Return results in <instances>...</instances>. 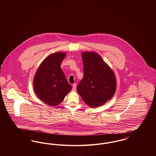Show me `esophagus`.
<instances>
[{"label":"esophagus","mask_w":156,"mask_h":156,"mask_svg":"<svg viewBox=\"0 0 156 156\" xmlns=\"http://www.w3.org/2000/svg\"><path fill=\"white\" fill-rule=\"evenodd\" d=\"M73 91H76V83L73 84Z\"/></svg>","instance_id":"esophagus-1"}]
</instances>
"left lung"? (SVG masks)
<instances>
[{"mask_svg":"<svg viewBox=\"0 0 156 156\" xmlns=\"http://www.w3.org/2000/svg\"><path fill=\"white\" fill-rule=\"evenodd\" d=\"M82 59L84 75L77 92L87 105L99 107L113 96L116 89L115 75L97 52L83 51Z\"/></svg>","mask_w":156,"mask_h":156,"instance_id":"left-lung-1","label":"left lung"}]
</instances>
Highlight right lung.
I'll return each mask as SVG.
<instances>
[{"label":"right lung","mask_w":156,"mask_h":156,"mask_svg":"<svg viewBox=\"0 0 156 156\" xmlns=\"http://www.w3.org/2000/svg\"><path fill=\"white\" fill-rule=\"evenodd\" d=\"M66 52H56L45 58L33 79V88L37 97L45 104L57 106L72 89L61 68Z\"/></svg>","instance_id":"1"}]
</instances>
